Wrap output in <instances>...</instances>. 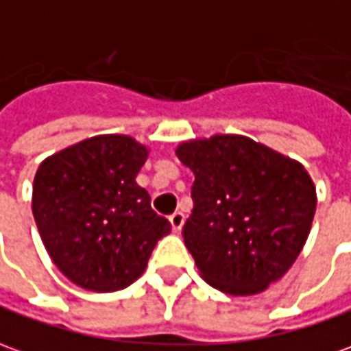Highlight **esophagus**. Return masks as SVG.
Here are the masks:
<instances>
[{
    "label": "esophagus",
    "mask_w": 351,
    "mask_h": 351,
    "mask_svg": "<svg viewBox=\"0 0 351 351\" xmlns=\"http://www.w3.org/2000/svg\"><path fill=\"white\" fill-rule=\"evenodd\" d=\"M169 222H171L173 230H175V232H178V230H180L184 224V213H180V210H175V213L169 217Z\"/></svg>",
    "instance_id": "obj_1"
}]
</instances>
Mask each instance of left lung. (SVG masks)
<instances>
[{"mask_svg": "<svg viewBox=\"0 0 351 351\" xmlns=\"http://www.w3.org/2000/svg\"><path fill=\"white\" fill-rule=\"evenodd\" d=\"M176 156L195 175L182 237L201 278L234 296L256 295L283 278L315 215L308 171L241 134L182 142Z\"/></svg>", "mask_w": 351, "mask_h": 351, "instance_id": "left-lung-1", "label": "left lung"}]
</instances>
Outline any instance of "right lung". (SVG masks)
Returning <instances> with one entry per match:
<instances>
[{"mask_svg":"<svg viewBox=\"0 0 351 351\" xmlns=\"http://www.w3.org/2000/svg\"><path fill=\"white\" fill-rule=\"evenodd\" d=\"M148 148L125 134H100L39 165L32 210L56 268L95 293L129 287L171 232L136 184Z\"/></svg>","mask_w":351,"mask_h":351,"instance_id":"1","label":"right lung"}]
</instances>
